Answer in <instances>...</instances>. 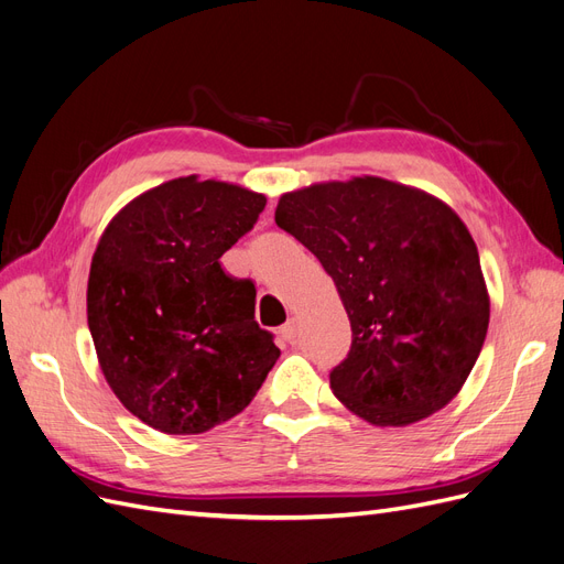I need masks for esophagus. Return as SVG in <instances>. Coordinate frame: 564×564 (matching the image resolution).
I'll list each match as a JSON object with an SVG mask.
<instances>
[{
  "mask_svg": "<svg viewBox=\"0 0 564 564\" xmlns=\"http://www.w3.org/2000/svg\"><path fill=\"white\" fill-rule=\"evenodd\" d=\"M280 334H282V338H284V340H289V344H294V340H296V334H299V317H296V315L289 317Z\"/></svg>",
  "mask_w": 564,
  "mask_h": 564,
  "instance_id": "esophagus-1",
  "label": "esophagus"
}]
</instances>
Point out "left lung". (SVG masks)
<instances>
[{"instance_id": "left-lung-1", "label": "left lung", "mask_w": 564, "mask_h": 564, "mask_svg": "<svg viewBox=\"0 0 564 564\" xmlns=\"http://www.w3.org/2000/svg\"><path fill=\"white\" fill-rule=\"evenodd\" d=\"M275 224L332 275L352 344L334 395L373 425H409L464 388L489 327L480 256L442 199L379 176L284 193Z\"/></svg>"}]
</instances>
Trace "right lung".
Masks as SVG:
<instances>
[{"label":"right lung","instance_id":"right-lung-1","mask_svg":"<svg viewBox=\"0 0 564 564\" xmlns=\"http://www.w3.org/2000/svg\"><path fill=\"white\" fill-rule=\"evenodd\" d=\"M265 195L181 176L131 199L98 240L87 319L98 365L129 412L166 435H197L240 414L278 362L253 319L251 280L224 256Z\"/></svg>","mask_w":564,"mask_h":564}]
</instances>
